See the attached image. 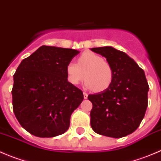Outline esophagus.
<instances>
[{"label": "esophagus", "instance_id": "esophagus-1", "mask_svg": "<svg viewBox=\"0 0 161 161\" xmlns=\"http://www.w3.org/2000/svg\"><path fill=\"white\" fill-rule=\"evenodd\" d=\"M87 96H88L87 94H86V92H83V98H85V99H86V98H87Z\"/></svg>", "mask_w": 161, "mask_h": 161}]
</instances>
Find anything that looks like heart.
Returning a JSON list of instances; mask_svg holds the SVG:
<instances>
[{
  "instance_id": "obj_1",
  "label": "heart",
  "mask_w": 161,
  "mask_h": 161,
  "mask_svg": "<svg viewBox=\"0 0 161 161\" xmlns=\"http://www.w3.org/2000/svg\"><path fill=\"white\" fill-rule=\"evenodd\" d=\"M69 82L77 85L85 78V86L95 92H101L109 88L114 79L111 65L104 58L91 51L84 52L79 57L77 63L69 62L66 67Z\"/></svg>"
}]
</instances>
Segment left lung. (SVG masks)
<instances>
[{
    "mask_svg": "<svg viewBox=\"0 0 161 161\" xmlns=\"http://www.w3.org/2000/svg\"><path fill=\"white\" fill-rule=\"evenodd\" d=\"M91 50L105 57L114 71L109 88L88 95L91 127L105 136H126L138 128L147 109L149 86L144 70L124 52L111 46Z\"/></svg>",
    "mask_w": 161,
    "mask_h": 161,
    "instance_id": "obj_1",
    "label": "left lung"
}]
</instances>
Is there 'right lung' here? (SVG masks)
Masks as SVG:
<instances>
[{"label": "right lung", "mask_w": 161, "mask_h": 161, "mask_svg": "<svg viewBox=\"0 0 161 161\" xmlns=\"http://www.w3.org/2000/svg\"><path fill=\"white\" fill-rule=\"evenodd\" d=\"M79 53L42 46L17 67L14 75L13 110L30 134L50 138L69 128L70 115L83 100V94L68 82L66 67Z\"/></svg>", "instance_id": "obj_1"}]
</instances>
